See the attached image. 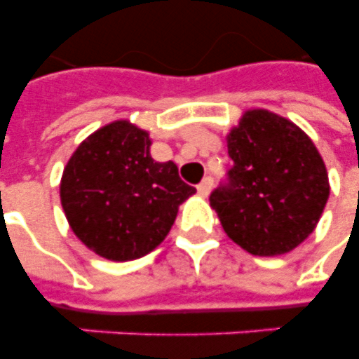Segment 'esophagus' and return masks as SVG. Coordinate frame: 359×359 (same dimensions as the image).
I'll return each instance as SVG.
<instances>
[{"mask_svg":"<svg viewBox=\"0 0 359 359\" xmlns=\"http://www.w3.org/2000/svg\"><path fill=\"white\" fill-rule=\"evenodd\" d=\"M214 186V180L210 179V177H207V179H203V182L199 186H197V191H199V196L201 197H208V194H210V190H212Z\"/></svg>","mask_w":359,"mask_h":359,"instance_id":"esophagus-1","label":"esophagus"}]
</instances>
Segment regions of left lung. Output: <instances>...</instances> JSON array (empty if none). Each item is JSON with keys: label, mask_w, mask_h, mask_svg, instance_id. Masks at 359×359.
I'll return each mask as SVG.
<instances>
[{"label": "left lung", "mask_w": 359, "mask_h": 359, "mask_svg": "<svg viewBox=\"0 0 359 359\" xmlns=\"http://www.w3.org/2000/svg\"><path fill=\"white\" fill-rule=\"evenodd\" d=\"M235 162L210 207L235 244L251 255L289 253L311 235L330 197L326 163L292 121L255 108L227 134Z\"/></svg>", "instance_id": "8db88e82"}]
</instances>
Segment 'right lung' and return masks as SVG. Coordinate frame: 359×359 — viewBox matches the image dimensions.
<instances>
[{"instance_id": "1", "label": "right lung", "mask_w": 359, "mask_h": 359, "mask_svg": "<svg viewBox=\"0 0 359 359\" xmlns=\"http://www.w3.org/2000/svg\"><path fill=\"white\" fill-rule=\"evenodd\" d=\"M151 145L147 130L114 121L87 135L63 169L59 196L70 229L108 261L151 253L196 194L173 162L151 156Z\"/></svg>"}]
</instances>
